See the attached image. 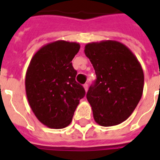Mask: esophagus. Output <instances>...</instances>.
<instances>
[{
	"mask_svg": "<svg viewBox=\"0 0 160 160\" xmlns=\"http://www.w3.org/2000/svg\"><path fill=\"white\" fill-rule=\"evenodd\" d=\"M84 89H85V91H87V90H88V84H85V85H84Z\"/></svg>",
	"mask_w": 160,
	"mask_h": 160,
	"instance_id": "34e87169",
	"label": "esophagus"
}]
</instances>
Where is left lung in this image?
I'll return each instance as SVG.
<instances>
[{
    "mask_svg": "<svg viewBox=\"0 0 160 160\" xmlns=\"http://www.w3.org/2000/svg\"><path fill=\"white\" fill-rule=\"evenodd\" d=\"M85 54L97 77L86 94L95 121L105 127L121 124L131 115L143 95L140 63L125 45L116 41L86 44Z\"/></svg>",
    "mask_w": 160,
    "mask_h": 160,
    "instance_id": "8db88e82",
    "label": "left lung"
}]
</instances>
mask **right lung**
Segmentation results:
<instances>
[{
    "label": "right lung",
    "mask_w": 160,
    "mask_h": 160,
    "mask_svg": "<svg viewBox=\"0 0 160 160\" xmlns=\"http://www.w3.org/2000/svg\"><path fill=\"white\" fill-rule=\"evenodd\" d=\"M80 44L56 41L42 46L31 58L26 74L29 105L41 123L63 129L72 121L85 89L75 81L77 71L72 60Z\"/></svg>",
    "instance_id": "obj_1"
}]
</instances>
